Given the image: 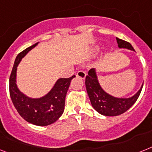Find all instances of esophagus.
<instances>
[{
  "label": "esophagus",
  "mask_w": 152,
  "mask_h": 152,
  "mask_svg": "<svg viewBox=\"0 0 152 152\" xmlns=\"http://www.w3.org/2000/svg\"><path fill=\"white\" fill-rule=\"evenodd\" d=\"M86 76H87V74L84 71H79L77 73H76V76L79 77V78L82 79V80H84L86 78Z\"/></svg>",
  "instance_id": "obj_1"
}]
</instances>
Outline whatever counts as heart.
I'll return each mask as SVG.
<instances>
[{
  "label": "heart",
  "mask_w": 152,
  "mask_h": 152,
  "mask_svg": "<svg viewBox=\"0 0 152 152\" xmlns=\"http://www.w3.org/2000/svg\"><path fill=\"white\" fill-rule=\"evenodd\" d=\"M100 51V48L99 47H95V48H94L93 49V52L94 53V54H97V53L99 52Z\"/></svg>",
  "instance_id": "b5f03b06"
}]
</instances>
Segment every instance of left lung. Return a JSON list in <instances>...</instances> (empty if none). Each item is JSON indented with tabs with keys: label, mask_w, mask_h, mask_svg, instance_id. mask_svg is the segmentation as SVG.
Returning a JSON list of instances; mask_svg holds the SVG:
<instances>
[{
	"label": "left lung",
	"mask_w": 152,
	"mask_h": 152,
	"mask_svg": "<svg viewBox=\"0 0 152 152\" xmlns=\"http://www.w3.org/2000/svg\"><path fill=\"white\" fill-rule=\"evenodd\" d=\"M116 40L119 48L134 51V48L129 42L117 37ZM85 84L92 107L98 113L105 116H116L126 112L136 102L143 87L142 84L140 90L130 97H114L104 91L101 87L96 69L89 70L88 75L86 76Z\"/></svg>",
	"instance_id": "obj_1"
}]
</instances>
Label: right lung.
I'll use <instances>...</instances> for the list:
<instances>
[{
	"label": "right lung",
	"instance_id": "right-lung-1",
	"mask_svg": "<svg viewBox=\"0 0 152 152\" xmlns=\"http://www.w3.org/2000/svg\"><path fill=\"white\" fill-rule=\"evenodd\" d=\"M38 44L39 42L17 55L10 76L9 91L15 108L25 120L33 125L45 126L56 122L63 113L65 96L70 82L75 76L58 79L50 91L43 97L34 98L23 94L16 83L17 67L21 60Z\"/></svg>",
	"mask_w": 152,
	"mask_h": 152
}]
</instances>
